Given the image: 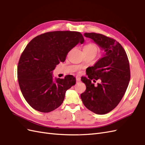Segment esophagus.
I'll return each instance as SVG.
<instances>
[{
  "instance_id": "34e87169",
  "label": "esophagus",
  "mask_w": 145,
  "mask_h": 145,
  "mask_svg": "<svg viewBox=\"0 0 145 145\" xmlns=\"http://www.w3.org/2000/svg\"><path fill=\"white\" fill-rule=\"evenodd\" d=\"M76 81H77V82H80V77L76 76Z\"/></svg>"
}]
</instances>
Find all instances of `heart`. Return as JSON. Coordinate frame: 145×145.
Returning a JSON list of instances; mask_svg holds the SVG:
<instances>
[{
    "mask_svg": "<svg viewBox=\"0 0 145 145\" xmlns=\"http://www.w3.org/2000/svg\"><path fill=\"white\" fill-rule=\"evenodd\" d=\"M84 51L89 52H94V53L97 54L99 51V48L95 43H90L85 45L84 48Z\"/></svg>",
    "mask_w": 145,
    "mask_h": 145,
    "instance_id": "b5f03b06",
    "label": "heart"
}]
</instances>
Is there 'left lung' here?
Instances as JSON below:
<instances>
[{
  "instance_id": "1",
  "label": "left lung",
  "mask_w": 145,
  "mask_h": 145,
  "mask_svg": "<svg viewBox=\"0 0 145 145\" xmlns=\"http://www.w3.org/2000/svg\"><path fill=\"white\" fill-rule=\"evenodd\" d=\"M105 50V54L94 67L89 68L88 77L81 80L86 88L80 97L85 106L97 114H105L114 109L125 93L130 80L129 62L124 48L115 39L105 35L86 33ZM101 79L95 87L91 80Z\"/></svg>"
}]
</instances>
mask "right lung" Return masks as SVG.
<instances>
[{
  "mask_svg": "<svg viewBox=\"0 0 145 145\" xmlns=\"http://www.w3.org/2000/svg\"><path fill=\"white\" fill-rule=\"evenodd\" d=\"M84 40L79 32L56 31L39 35L26 46L17 66V77L24 97L33 109L49 112L62 105L66 91L76 81L72 76L54 80L51 71Z\"/></svg>",
  "mask_w": 145,
  "mask_h": 145,
  "instance_id": "right-lung-1",
  "label": "right lung"
}]
</instances>
